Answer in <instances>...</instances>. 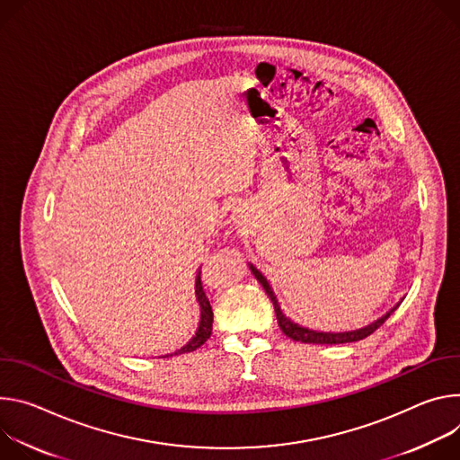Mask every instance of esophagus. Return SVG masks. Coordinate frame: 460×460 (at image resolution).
Listing matches in <instances>:
<instances>
[{
    "label": "esophagus",
    "mask_w": 460,
    "mask_h": 460,
    "mask_svg": "<svg viewBox=\"0 0 460 460\" xmlns=\"http://www.w3.org/2000/svg\"><path fill=\"white\" fill-rule=\"evenodd\" d=\"M243 214H244V210H241V208L234 210V217H235V221H237V223H241V221H243Z\"/></svg>",
    "instance_id": "esophagus-1"
}]
</instances>
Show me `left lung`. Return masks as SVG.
Returning <instances> with one entry per match:
<instances>
[{"instance_id": "obj_1", "label": "left lung", "mask_w": 460, "mask_h": 460, "mask_svg": "<svg viewBox=\"0 0 460 460\" xmlns=\"http://www.w3.org/2000/svg\"><path fill=\"white\" fill-rule=\"evenodd\" d=\"M250 270H252V274L256 276V279L261 283V287L265 288V292L269 294V297L272 299V303H274V311H276V318H278V323H279V329L283 331V334L285 336H288L290 340H294V341H301V343H320V345H334V343H349V341H358V340H364V338H367L369 334H373L391 314H393V311H396V307L398 305H394V307L387 313V314H384L382 318H378L376 322H373V323H369V325H366L364 329H356V331H347V332H318V331H313V329H307V327H301V325H297V323H294L292 320H288L285 314H283V311H281V307H279V303H278V297H276V294H274V290H272V287L269 285V281H267V278L253 267V265H250Z\"/></svg>"}]
</instances>
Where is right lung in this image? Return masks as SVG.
<instances>
[{"label":"right lung","instance_id":"obj_1","mask_svg":"<svg viewBox=\"0 0 460 460\" xmlns=\"http://www.w3.org/2000/svg\"><path fill=\"white\" fill-rule=\"evenodd\" d=\"M195 297L199 301V307H200V322H199V327H197V332L195 336L184 345L181 347L179 350L172 352V354H166V356H173V354H184V352H191L195 349H199L204 341H207L212 334V323H214V313H212V307H210V301L207 297V294H204V288H202V281H200V270L197 272V278H195Z\"/></svg>","mask_w":460,"mask_h":460}]
</instances>
